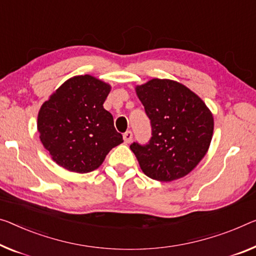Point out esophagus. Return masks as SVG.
<instances>
[{
    "instance_id": "34e87169",
    "label": "esophagus",
    "mask_w": 256,
    "mask_h": 256,
    "mask_svg": "<svg viewBox=\"0 0 256 256\" xmlns=\"http://www.w3.org/2000/svg\"><path fill=\"white\" fill-rule=\"evenodd\" d=\"M132 140V132H129V130L126 132L124 134V143H130Z\"/></svg>"
}]
</instances>
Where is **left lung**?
I'll list each match as a JSON object with an SVG mask.
<instances>
[{
	"mask_svg": "<svg viewBox=\"0 0 256 256\" xmlns=\"http://www.w3.org/2000/svg\"><path fill=\"white\" fill-rule=\"evenodd\" d=\"M136 94L152 128L148 144L130 145L140 169L160 182L184 178L208 151L213 114L202 98L172 80L152 78L137 86Z\"/></svg>",
	"mask_w": 256,
	"mask_h": 256,
	"instance_id": "8db88e82",
	"label": "left lung"
}]
</instances>
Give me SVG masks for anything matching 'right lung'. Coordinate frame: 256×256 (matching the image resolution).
<instances>
[{
  "instance_id": "obj_1",
  "label": "right lung",
  "mask_w": 256,
  "mask_h": 256,
  "mask_svg": "<svg viewBox=\"0 0 256 256\" xmlns=\"http://www.w3.org/2000/svg\"><path fill=\"white\" fill-rule=\"evenodd\" d=\"M110 92L111 86L86 74L68 78L42 104L40 140L60 167L80 174L95 170L124 142L103 106Z\"/></svg>"
}]
</instances>
